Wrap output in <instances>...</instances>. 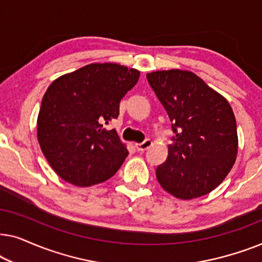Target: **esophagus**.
Here are the masks:
<instances>
[{
	"instance_id": "obj_1",
	"label": "esophagus",
	"mask_w": 262,
	"mask_h": 262,
	"mask_svg": "<svg viewBox=\"0 0 262 262\" xmlns=\"http://www.w3.org/2000/svg\"><path fill=\"white\" fill-rule=\"evenodd\" d=\"M151 146V141L150 139H145L144 142L142 143H136L135 148L138 150V151H145L146 149H149Z\"/></svg>"
}]
</instances>
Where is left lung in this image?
Returning <instances> with one entry per match:
<instances>
[{
	"label": "left lung",
	"instance_id": "left-lung-1",
	"mask_svg": "<svg viewBox=\"0 0 262 262\" xmlns=\"http://www.w3.org/2000/svg\"><path fill=\"white\" fill-rule=\"evenodd\" d=\"M175 136L156 168L164 191L189 200L213 191L231 170L238 149L236 119L220 93L187 70L146 74Z\"/></svg>",
	"mask_w": 262,
	"mask_h": 262
}]
</instances>
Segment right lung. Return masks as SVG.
<instances>
[{"mask_svg": "<svg viewBox=\"0 0 262 262\" xmlns=\"http://www.w3.org/2000/svg\"><path fill=\"white\" fill-rule=\"evenodd\" d=\"M139 71L116 63H93L50 84L37 127L41 151L63 180L78 187L112 178L128 155L116 130L119 103Z\"/></svg>", "mask_w": 262, "mask_h": 262, "instance_id": "obj_1", "label": "right lung"}]
</instances>
